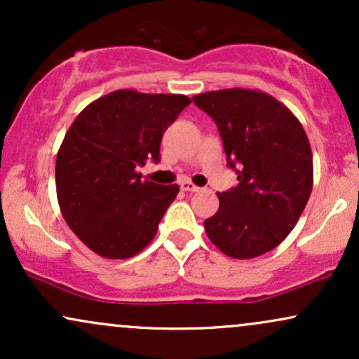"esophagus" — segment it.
Segmentation results:
<instances>
[{
    "label": "esophagus",
    "mask_w": 359,
    "mask_h": 359,
    "mask_svg": "<svg viewBox=\"0 0 359 359\" xmlns=\"http://www.w3.org/2000/svg\"><path fill=\"white\" fill-rule=\"evenodd\" d=\"M180 189H182V191H187V192L199 191V187H197V185H194L192 182H189V180H182V182H180Z\"/></svg>",
    "instance_id": "obj_1"
}]
</instances>
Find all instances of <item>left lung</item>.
Listing matches in <instances>:
<instances>
[{"label": "left lung", "instance_id": "obj_1", "mask_svg": "<svg viewBox=\"0 0 359 359\" xmlns=\"http://www.w3.org/2000/svg\"><path fill=\"white\" fill-rule=\"evenodd\" d=\"M192 101L216 123L238 174L236 187L217 194L219 209L204 221L209 240L238 259L277 248L297 224L314 182L302 125L262 90H212Z\"/></svg>", "mask_w": 359, "mask_h": 359}]
</instances>
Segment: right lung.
<instances>
[{"label": "right lung", "instance_id": "obj_1", "mask_svg": "<svg viewBox=\"0 0 359 359\" xmlns=\"http://www.w3.org/2000/svg\"><path fill=\"white\" fill-rule=\"evenodd\" d=\"M191 100L182 94L114 90L90 102L65 133L55 162L62 216L94 253L130 258L154 240L179 185L142 180L160 162L165 130Z\"/></svg>", "mask_w": 359, "mask_h": 359}]
</instances>
